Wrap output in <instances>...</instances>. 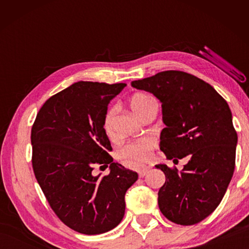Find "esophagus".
Here are the masks:
<instances>
[{
    "label": "esophagus",
    "mask_w": 249,
    "mask_h": 249,
    "mask_svg": "<svg viewBox=\"0 0 249 249\" xmlns=\"http://www.w3.org/2000/svg\"><path fill=\"white\" fill-rule=\"evenodd\" d=\"M149 171V167H141L140 170H138V176L141 177V178H144V177L148 174Z\"/></svg>",
    "instance_id": "obj_1"
}]
</instances>
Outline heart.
<instances>
[{
	"instance_id": "b5f03b06",
	"label": "heart",
	"mask_w": 249,
	"mask_h": 249,
	"mask_svg": "<svg viewBox=\"0 0 249 249\" xmlns=\"http://www.w3.org/2000/svg\"><path fill=\"white\" fill-rule=\"evenodd\" d=\"M130 107L135 114L142 119L145 113L156 104L155 100L145 93H136L132 96L129 101ZM116 107H111L105 113L103 119V129L108 138L114 137V119L116 114ZM155 147V140L153 137H145L142 140L125 145L117 151V156L121 159L125 160L128 165L145 162L151 157V151Z\"/></svg>"
}]
</instances>
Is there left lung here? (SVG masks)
Here are the masks:
<instances>
[{"label": "left lung", "instance_id": "left-lung-1", "mask_svg": "<svg viewBox=\"0 0 249 249\" xmlns=\"http://www.w3.org/2000/svg\"><path fill=\"white\" fill-rule=\"evenodd\" d=\"M132 87L161 102L166 127L159 146L167 159L190 156L180 172L156 165L166 176L159 209L176 224H196L221 203L234 174L237 134L229 104L211 84L178 70L136 80Z\"/></svg>", "mask_w": 249, "mask_h": 249}]
</instances>
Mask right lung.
<instances>
[{
    "label": "right lung",
    "instance_id": "obj_1",
    "mask_svg": "<svg viewBox=\"0 0 249 249\" xmlns=\"http://www.w3.org/2000/svg\"><path fill=\"white\" fill-rule=\"evenodd\" d=\"M125 83L79 81L53 95L32 127L34 174L61 222L78 233L102 234L123 220L125 193L137 172L113 161L103 129L107 105ZM110 165V174H91Z\"/></svg>",
    "mask_w": 249,
    "mask_h": 249
}]
</instances>
